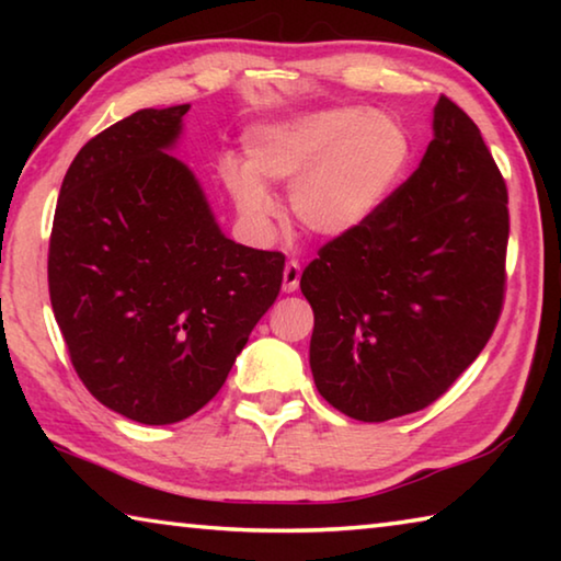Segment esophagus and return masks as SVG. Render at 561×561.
I'll return each mask as SVG.
<instances>
[{
  "label": "esophagus",
  "mask_w": 561,
  "mask_h": 561,
  "mask_svg": "<svg viewBox=\"0 0 561 561\" xmlns=\"http://www.w3.org/2000/svg\"><path fill=\"white\" fill-rule=\"evenodd\" d=\"M299 279H301V264L297 260H289L287 267H284L282 289L284 291H297L299 289Z\"/></svg>",
  "instance_id": "1"
}]
</instances>
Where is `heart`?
<instances>
[{
  "mask_svg": "<svg viewBox=\"0 0 561 561\" xmlns=\"http://www.w3.org/2000/svg\"><path fill=\"white\" fill-rule=\"evenodd\" d=\"M244 153L247 163L222 160V180L247 222L267 230L274 201L264 185H291L294 220L314 234L341 237L391 201L415 146L393 113L346 103L254 126L244 133Z\"/></svg>",
  "mask_w": 561,
  "mask_h": 561,
  "instance_id": "1",
  "label": "heart"
}]
</instances>
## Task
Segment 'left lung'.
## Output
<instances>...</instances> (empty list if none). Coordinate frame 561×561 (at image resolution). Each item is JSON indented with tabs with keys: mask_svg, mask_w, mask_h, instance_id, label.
Here are the masks:
<instances>
[{
	"mask_svg": "<svg viewBox=\"0 0 561 561\" xmlns=\"http://www.w3.org/2000/svg\"><path fill=\"white\" fill-rule=\"evenodd\" d=\"M433 133L391 201L321 247L299 282L314 309L319 393L364 423L438 401L485 348L505 301V178L448 96Z\"/></svg>",
	"mask_w": 561,
	"mask_h": 561,
	"instance_id": "obj_1",
	"label": "left lung"
}]
</instances>
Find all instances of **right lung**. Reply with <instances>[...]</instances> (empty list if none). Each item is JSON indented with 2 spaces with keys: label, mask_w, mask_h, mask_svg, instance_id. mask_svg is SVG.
<instances>
[{
  "label": "right lung",
  "mask_w": 561,
  "mask_h": 561,
  "mask_svg": "<svg viewBox=\"0 0 561 561\" xmlns=\"http://www.w3.org/2000/svg\"><path fill=\"white\" fill-rule=\"evenodd\" d=\"M187 108H144L91 138L66 170L49 240L76 374L146 425L210 403L282 289L284 254L227 240L201 183L165 153Z\"/></svg>",
  "instance_id": "1"
}]
</instances>
